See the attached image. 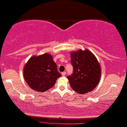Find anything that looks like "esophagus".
<instances>
[{
  "instance_id": "esophagus-1",
  "label": "esophagus",
  "mask_w": 127,
  "mask_h": 127,
  "mask_svg": "<svg viewBox=\"0 0 127 127\" xmlns=\"http://www.w3.org/2000/svg\"><path fill=\"white\" fill-rule=\"evenodd\" d=\"M61 74H62V76H65L66 74V72H62Z\"/></svg>"
}]
</instances>
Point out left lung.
<instances>
[{"mask_svg":"<svg viewBox=\"0 0 127 127\" xmlns=\"http://www.w3.org/2000/svg\"><path fill=\"white\" fill-rule=\"evenodd\" d=\"M73 72L67 76L71 87L84 94L94 89L99 82L101 69L96 57L89 50H80L70 54Z\"/></svg>","mask_w":127,"mask_h":127,"instance_id":"8db88e82","label":"left lung"}]
</instances>
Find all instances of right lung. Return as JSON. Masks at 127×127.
<instances>
[{"mask_svg": "<svg viewBox=\"0 0 127 127\" xmlns=\"http://www.w3.org/2000/svg\"><path fill=\"white\" fill-rule=\"evenodd\" d=\"M61 76L57 64L49 54L31 57L24 67L26 82L31 88L38 92H44L53 87Z\"/></svg>", "mask_w": 127, "mask_h": 127, "instance_id": "1", "label": "right lung"}]
</instances>
